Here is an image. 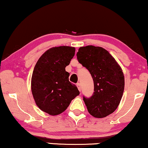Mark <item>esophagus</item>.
<instances>
[{
  "label": "esophagus",
  "mask_w": 148,
  "mask_h": 148,
  "mask_svg": "<svg viewBox=\"0 0 148 148\" xmlns=\"http://www.w3.org/2000/svg\"><path fill=\"white\" fill-rule=\"evenodd\" d=\"M76 86H77V88H78V89H79V91L81 92V83H78L77 84H76Z\"/></svg>",
  "instance_id": "esophagus-1"
}]
</instances>
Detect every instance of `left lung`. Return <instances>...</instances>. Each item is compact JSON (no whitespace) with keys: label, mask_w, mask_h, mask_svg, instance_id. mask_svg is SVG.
Wrapping results in <instances>:
<instances>
[{"label":"left lung","mask_w":148,"mask_h":148,"mask_svg":"<svg viewBox=\"0 0 148 148\" xmlns=\"http://www.w3.org/2000/svg\"><path fill=\"white\" fill-rule=\"evenodd\" d=\"M77 59L91 74L94 94L83 97L89 113L96 118H104L118 108L123 94L125 79L121 67L106 49L88 45L81 47Z\"/></svg>","instance_id":"obj_1"}]
</instances>
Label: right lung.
Instances as JSON below:
<instances>
[{
	"label": "right lung",
	"mask_w": 148,
	"mask_h": 148,
	"mask_svg": "<svg viewBox=\"0 0 148 148\" xmlns=\"http://www.w3.org/2000/svg\"><path fill=\"white\" fill-rule=\"evenodd\" d=\"M75 54V48L54 47L39 58L32 76V92L36 106L52 116L63 112L71 101L80 94L69 81L65 67Z\"/></svg>",
	"instance_id": "1"
}]
</instances>
